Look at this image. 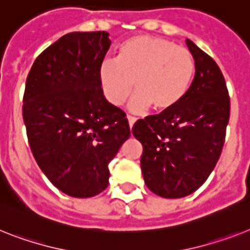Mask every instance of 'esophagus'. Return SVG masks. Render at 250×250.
<instances>
[{
	"instance_id": "obj_1",
	"label": "esophagus",
	"mask_w": 250,
	"mask_h": 250,
	"mask_svg": "<svg viewBox=\"0 0 250 250\" xmlns=\"http://www.w3.org/2000/svg\"><path fill=\"white\" fill-rule=\"evenodd\" d=\"M127 119H128L129 128H132V127H133V125L136 123V121H137V118H136V117H132V115H127Z\"/></svg>"
}]
</instances>
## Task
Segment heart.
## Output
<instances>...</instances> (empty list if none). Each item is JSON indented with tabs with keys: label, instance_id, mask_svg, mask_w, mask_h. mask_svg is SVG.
I'll return each mask as SVG.
<instances>
[{
	"label": "heart",
	"instance_id": "1",
	"mask_svg": "<svg viewBox=\"0 0 250 250\" xmlns=\"http://www.w3.org/2000/svg\"><path fill=\"white\" fill-rule=\"evenodd\" d=\"M194 60L187 48L164 38L140 35L125 41L117 61L106 60L99 67L103 94L112 105H121L133 89L132 112H167L177 106L189 89Z\"/></svg>",
	"mask_w": 250,
	"mask_h": 250
}]
</instances>
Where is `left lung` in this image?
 <instances>
[{"label": "left lung", "instance_id": "left-lung-1", "mask_svg": "<svg viewBox=\"0 0 250 250\" xmlns=\"http://www.w3.org/2000/svg\"><path fill=\"white\" fill-rule=\"evenodd\" d=\"M196 73L182 102L135 123L141 169L151 192L182 198L202 186L221 155L230 117L225 79L215 61L187 39Z\"/></svg>", "mask_w": 250, "mask_h": 250}]
</instances>
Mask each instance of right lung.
Here are the masks:
<instances>
[{"label": "right lung", "instance_id": "right-lung-1", "mask_svg": "<svg viewBox=\"0 0 250 250\" xmlns=\"http://www.w3.org/2000/svg\"><path fill=\"white\" fill-rule=\"evenodd\" d=\"M110 43L106 31L63 35L38 56L25 85L22 118L35 161L54 187L76 198L105 189L108 164L131 135L125 112L100 86Z\"/></svg>", "mask_w": 250, "mask_h": 250}]
</instances>
